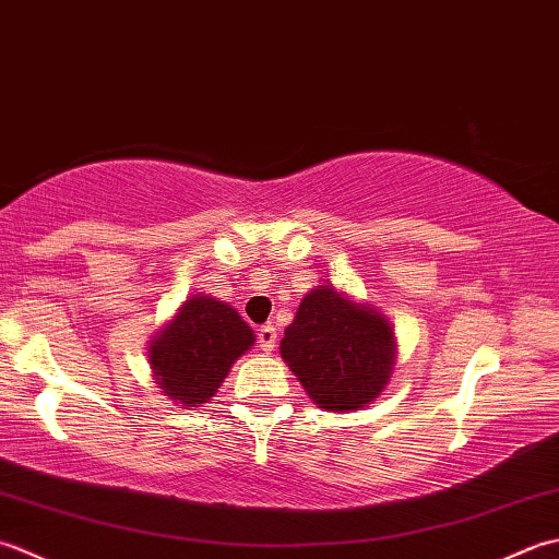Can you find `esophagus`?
<instances>
[{
  "label": "esophagus",
  "mask_w": 559,
  "mask_h": 559,
  "mask_svg": "<svg viewBox=\"0 0 559 559\" xmlns=\"http://www.w3.org/2000/svg\"><path fill=\"white\" fill-rule=\"evenodd\" d=\"M258 343H260V349L263 352H272L275 349V343H277V328L267 323L258 330Z\"/></svg>",
  "instance_id": "obj_1"
}]
</instances>
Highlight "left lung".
Segmentation results:
<instances>
[{"instance_id":"1","label":"left lung","mask_w":559,"mask_h":559,"mask_svg":"<svg viewBox=\"0 0 559 559\" xmlns=\"http://www.w3.org/2000/svg\"><path fill=\"white\" fill-rule=\"evenodd\" d=\"M280 352L318 407L349 413L367 407L391 381L395 337L369 304L316 287L284 330Z\"/></svg>"}]
</instances>
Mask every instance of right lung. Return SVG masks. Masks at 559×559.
<instances>
[{
  "instance_id": "obj_1",
  "label": "right lung",
  "mask_w": 559,
  "mask_h": 559,
  "mask_svg": "<svg viewBox=\"0 0 559 559\" xmlns=\"http://www.w3.org/2000/svg\"><path fill=\"white\" fill-rule=\"evenodd\" d=\"M255 345V335L236 309L195 294L180 306L150 343L158 389L186 407L207 403L234 361Z\"/></svg>"
}]
</instances>
